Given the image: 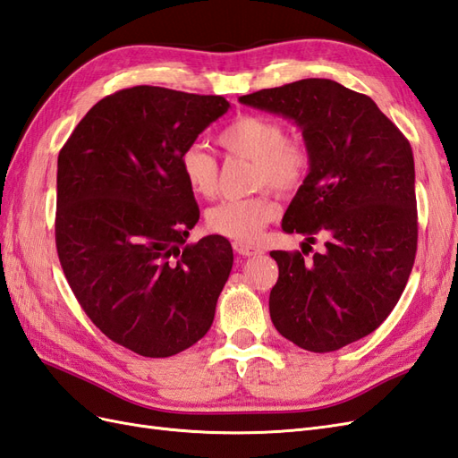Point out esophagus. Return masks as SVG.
I'll return each mask as SVG.
<instances>
[{
  "label": "esophagus",
  "instance_id": "esophagus-1",
  "mask_svg": "<svg viewBox=\"0 0 458 458\" xmlns=\"http://www.w3.org/2000/svg\"><path fill=\"white\" fill-rule=\"evenodd\" d=\"M233 251H236L238 255H243V257H253V255H259L260 250L251 243H245V242H233Z\"/></svg>",
  "mask_w": 458,
  "mask_h": 458
}]
</instances>
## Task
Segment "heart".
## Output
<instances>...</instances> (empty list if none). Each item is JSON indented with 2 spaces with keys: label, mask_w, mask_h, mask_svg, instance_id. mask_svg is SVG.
I'll use <instances>...</instances> for the list:
<instances>
[{
  "label": "heart",
  "mask_w": 458,
  "mask_h": 458,
  "mask_svg": "<svg viewBox=\"0 0 458 458\" xmlns=\"http://www.w3.org/2000/svg\"><path fill=\"white\" fill-rule=\"evenodd\" d=\"M232 157L253 161V186H270L278 193H293L309 173V155L301 143L290 141L285 128L263 114H240L218 136ZM188 188L199 198L218 190V161L201 146H190L180 157ZM280 207L267 191L245 199H226L208 208L207 228L236 242H253L278 216Z\"/></svg>",
  "instance_id": "heart-1"
}]
</instances>
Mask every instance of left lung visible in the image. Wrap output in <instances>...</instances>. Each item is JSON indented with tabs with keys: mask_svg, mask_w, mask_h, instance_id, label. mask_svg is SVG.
Wrapping results in <instances>:
<instances>
[{
	"mask_svg": "<svg viewBox=\"0 0 458 458\" xmlns=\"http://www.w3.org/2000/svg\"><path fill=\"white\" fill-rule=\"evenodd\" d=\"M240 101L301 128L309 174L282 228L307 242L324 238L310 263L299 251L270 253L280 272L268 299L272 324L301 349H342L389 317L411 276L418 242L411 143L369 96L328 78Z\"/></svg>",
	"mask_w": 458,
	"mask_h": 458,
	"instance_id": "left-lung-1",
	"label": "left lung"
}]
</instances>
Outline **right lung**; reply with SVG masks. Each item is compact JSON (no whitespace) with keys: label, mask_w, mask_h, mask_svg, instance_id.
I'll list each match as a JSON object with an SVG mask.
<instances>
[{"label":"right lung","mask_w":458,"mask_h":458,"mask_svg":"<svg viewBox=\"0 0 458 458\" xmlns=\"http://www.w3.org/2000/svg\"><path fill=\"white\" fill-rule=\"evenodd\" d=\"M230 109L222 96L134 86L103 98L59 151L55 243L89 320L141 357L198 344L233 253L222 236L186 243L199 207L180 157Z\"/></svg>","instance_id":"add662e5"}]
</instances>
